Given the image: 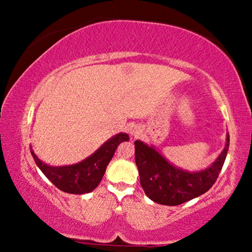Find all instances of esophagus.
Masks as SVG:
<instances>
[{
    "instance_id": "obj_1",
    "label": "esophagus",
    "mask_w": 252,
    "mask_h": 252,
    "mask_svg": "<svg viewBox=\"0 0 252 252\" xmlns=\"http://www.w3.org/2000/svg\"><path fill=\"white\" fill-rule=\"evenodd\" d=\"M129 134L134 137H139L142 134V132H141V128L139 126H132L129 128Z\"/></svg>"
}]
</instances>
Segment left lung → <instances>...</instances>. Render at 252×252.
I'll use <instances>...</instances> for the list:
<instances>
[{"label": "left lung", "instance_id": "obj_1", "mask_svg": "<svg viewBox=\"0 0 252 252\" xmlns=\"http://www.w3.org/2000/svg\"><path fill=\"white\" fill-rule=\"evenodd\" d=\"M135 164L139 168L140 184L151 201L163 205H179L204 194L215 185L225 163L229 147L226 146L209 168L199 172H186L168 163L154 147L135 141Z\"/></svg>", "mask_w": 252, "mask_h": 252}]
</instances>
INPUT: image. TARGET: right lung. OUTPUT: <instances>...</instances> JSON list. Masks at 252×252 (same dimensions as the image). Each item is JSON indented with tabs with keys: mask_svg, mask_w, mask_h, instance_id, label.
Segmentation results:
<instances>
[{
	"mask_svg": "<svg viewBox=\"0 0 252 252\" xmlns=\"http://www.w3.org/2000/svg\"><path fill=\"white\" fill-rule=\"evenodd\" d=\"M129 137L125 133H119L106 141L92 156L80 163L70 166L55 167L44 164L31 151L35 163L42 173L62 191L68 194H87L94 190L101 182L109 161L112 159L116 149Z\"/></svg>",
	"mask_w": 252,
	"mask_h": 252,
	"instance_id": "obj_1",
	"label": "right lung"
}]
</instances>
